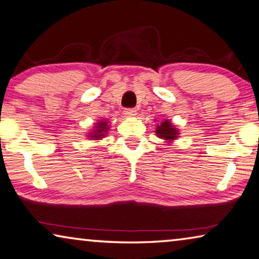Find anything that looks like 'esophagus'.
Masks as SVG:
<instances>
[{"mask_svg": "<svg viewBox=\"0 0 259 259\" xmlns=\"http://www.w3.org/2000/svg\"><path fill=\"white\" fill-rule=\"evenodd\" d=\"M124 115L128 117H134L137 115V110L134 109V108H126L124 110Z\"/></svg>", "mask_w": 259, "mask_h": 259, "instance_id": "obj_1", "label": "esophagus"}]
</instances>
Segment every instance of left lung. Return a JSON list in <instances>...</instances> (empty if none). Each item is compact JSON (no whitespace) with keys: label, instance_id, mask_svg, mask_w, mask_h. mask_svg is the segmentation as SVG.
I'll list each match as a JSON object with an SVG mask.
<instances>
[{"label":"left lung","instance_id":"8db88e82","mask_svg":"<svg viewBox=\"0 0 259 259\" xmlns=\"http://www.w3.org/2000/svg\"><path fill=\"white\" fill-rule=\"evenodd\" d=\"M156 134L159 138H163L166 142H172L179 137V131L172 124L171 121L165 119L160 124H157Z\"/></svg>","mask_w":259,"mask_h":259}]
</instances>
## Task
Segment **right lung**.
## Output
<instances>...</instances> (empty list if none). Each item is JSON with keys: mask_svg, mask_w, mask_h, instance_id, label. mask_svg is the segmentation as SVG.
I'll return each mask as SVG.
<instances>
[{"mask_svg": "<svg viewBox=\"0 0 259 259\" xmlns=\"http://www.w3.org/2000/svg\"><path fill=\"white\" fill-rule=\"evenodd\" d=\"M108 129H109V125H108L107 121H99L98 123H95L94 129L92 130V133H90L88 137L94 141L101 140V138H103L107 135Z\"/></svg>", "mask_w": 259, "mask_h": 259, "instance_id": "right-lung-1", "label": "right lung"}]
</instances>
